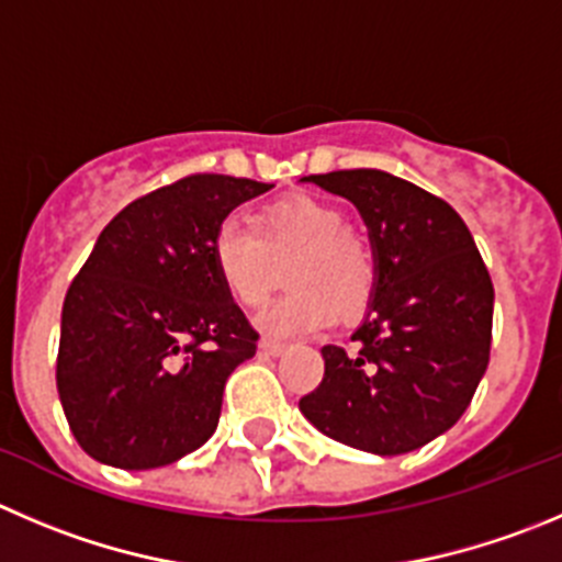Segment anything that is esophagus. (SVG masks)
Listing matches in <instances>:
<instances>
[{"mask_svg": "<svg viewBox=\"0 0 562 562\" xmlns=\"http://www.w3.org/2000/svg\"><path fill=\"white\" fill-rule=\"evenodd\" d=\"M259 350L265 352V356H281V352L286 350L284 341H278V339H261Z\"/></svg>", "mask_w": 562, "mask_h": 562, "instance_id": "esophagus-1", "label": "esophagus"}]
</instances>
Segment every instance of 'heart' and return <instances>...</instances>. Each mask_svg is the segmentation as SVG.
I'll list each match as a JSON object with an SVG mask.
<instances>
[{"mask_svg":"<svg viewBox=\"0 0 562 562\" xmlns=\"http://www.w3.org/2000/svg\"><path fill=\"white\" fill-rule=\"evenodd\" d=\"M217 284L243 308H259L284 265V297L265 308L270 336H306L328 328L336 312L356 317L375 295L378 261L345 212L314 195H286L256 212L254 228L223 221L210 245Z\"/></svg>","mask_w":562,"mask_h":562,"instance_id":"b5f03b06","label":"heart"}]
</instances>
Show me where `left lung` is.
<instances>
[{"mask_svg":"<svg viewBox=\"0 0 562 562\" xmlns=\"http://www.w3.org/2000/svg\"><path fill=\"white\" fill-rule=\"evenodd\" d=\"M358 206L378 284L352 350L325 345V375L301 411L356 450L403 456L450 430L488 367L494 284L447 201L383 170L306 176Z\"/></svg>","mask_w":562,"mask_h":562,"instance_id":"8db88e82","label":"left lung"}]
</instances>
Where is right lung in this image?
Wrapping results in <instances>:
<instances>
[{
    "label": "right lung",
    "instance_id": "obj_1",
    "mask_svg": "<svg viewBox=\"0 0 562 562\" xmlns=\"http://www.w3.org/2000/svg\"><path fill=\"white\" fill-rule=\"evenodd\" d=\"M272 184L190 173L135 198L95 239L63 303L57 392L90 458L157 469L198 450L256 334L212 270L234 206Z\"/></svg>",
    "mask_w": 562,
    "mask_h": 562
}]
</instances>
